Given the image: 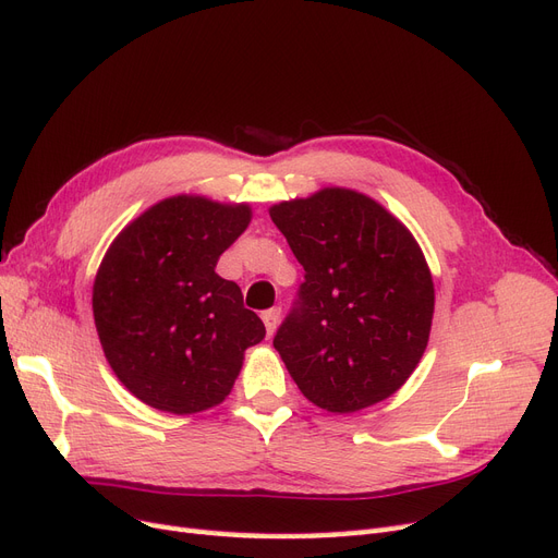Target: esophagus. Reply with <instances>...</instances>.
<instances>
[{"instance_id":"34e87169","label":"esophagus","mask_w":558,"mask_h":558,"mask_svg":"<svg viewBox=\"0 0 558 558\" xmlns=\"http://www.w3.org/2000/svg\"><path fill=\"white\" fill-rule=\"evenodd\" d=\"M279 318H281V310L279 307H272L263 312V320H265V328H267V335H275L277 326H279Z\"/></svg>"}]
</instances>
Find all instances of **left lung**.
Here are the masks:
<instances>
[{
  "label": "left lung",
  "mask_w": 558,
  "mask_h": 558,
  "mask_svg": "<svg viewBox=\"0 0 558 558\" xmlns=\"http://www.w3.org/2000/svg\"><path fill=\"white\" fill-rule=\"evenodd\" d=\"M305 267L275 349L316 408L351 414L393 396L424 356L435 289L412 232L379 202L324 189L269 207Z\"/></svg>",
  "instance_id": "1"
}]
</instances>
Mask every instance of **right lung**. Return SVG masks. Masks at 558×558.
Here are the masks:
<instances>
[{
	"mask_svg": "<svg viewBox=\"0 0 558 558\" xmlns=\"http://www.w3.org/2000/svg\"><path fill=\"white\" fill-rule=\"evenodd\" d=\"M251 223L248 205L174 195L146 209L109 246L93 283L105 356L128 391L160 412L223 402L244 351L265 337L221 253Z\"/></svg>",
	"mask_w": 558,
	"mask_h": 558,
	"instance_id": "1",
	"label": "right lung"
}]
</instances>
